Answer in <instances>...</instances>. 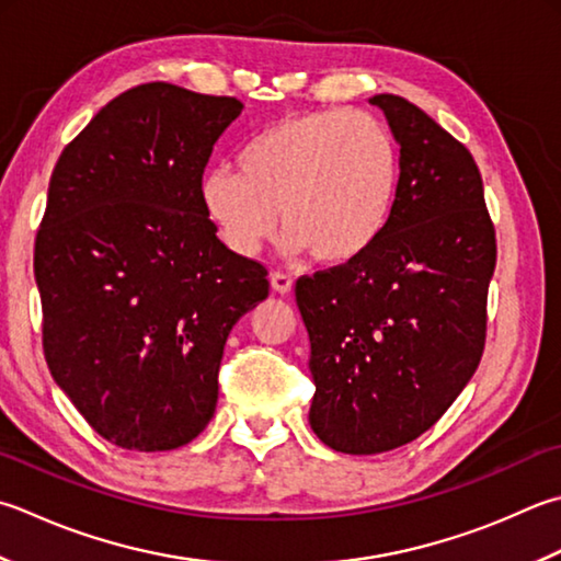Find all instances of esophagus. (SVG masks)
<instances>
[{"mask_svg": "<svg viewBox=\"0 0 561 561\" xmlns=\"http://www.w3.org/2000/svg\"><path fill=\"white\" fill-rule=\"evenodd\" d=\"M270 282H272V289L277 294H289L291 287H294V279L289 277V274L284 272H272L270 274Z\"/></svg>", "mask_w": 561, "mask_h": 561, "instance_id": "1", "label": "esophagus"}]
</instances>
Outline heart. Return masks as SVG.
Here are the masks:
<instances>
[{
    "instance_id": "obj_1",
    "label": "heart",
    "mask_w": 561,
    "mask_h": 561,
    "mask_svg": "<svg viewBox=\"0 0 561 561\" xmlns=\"http://www.w3.org/2000/svg\"><path fill=\"white\" fill-rule=\"evenodd\" d=\"M240 172L221 164L202 178V204L224 243L257 255L289 230V255L313 252L343 267L377 245L397 204L401 156L379 118L318 108L262 128L238 152Z\"/></svg>"
}]
</instances>
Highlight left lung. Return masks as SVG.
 Masks as SVG:
<instances>
[{
	"label": "left lung",
	"mask_w": 561,
	"mask_h": 561,
	"mask_svg": "<svg viewBox=\"0 0 561 561\" xmlns=\"http://www.w3.org/2000/svg\"><path fill=\"white\" fill-rule=\"evenodd\" d=\"M401 146L397 204L377 245L296 279L311 340L309 421L345 455L415 440L467 387L486 345L496 230L471 152L397 94H377Z\"/></svg>",
	"instance_id": "1"
}]
</instances>
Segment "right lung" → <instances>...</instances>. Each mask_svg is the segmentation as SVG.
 Masks as SVG:
<instances>
[{
    "label": "right lung",
    "mask_w": 561,
    "mask_h": 561,
    "mask_svg": "<svg viewBox=\"0 0 561 561\" xmlns=\"http://www.w3.org/2000/svg\"><path fill=\"white\" fill-rule=\"evenodd\" d=\"M243 104L148 82L60 152L33 250L43 355L104 440L192 443L211 421L230 328L267 299V267L216 236L202 204L214 142Z\"/></svg>",
    "instance_id": "add662e5"
}]
</instances>
